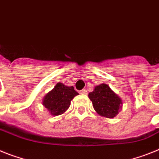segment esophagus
Instances as JSON below:
<instances>
[{
    "instance_id": "esophagus-1",
    "label": "esophagus",
    "mask_w": 159,
    "mask_h": 159,
    "mask_svg": "<svg viewBox=\"0 0 159 159\" xmlns=\"http://www.w3.org/2000/svg\"><path fill=\"white\" fill-rule=\"evenodd\" d=\"M80 94H87V90L86 89H82L81 91H80Z\"/></svg>"
}]
</instances>
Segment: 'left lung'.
<instances>
[{"label":"left lung","mask_w":159,"mask_h":159,"mask_svg":"<svg viewBox=\"0 0 159 159\" xmlns=\"http://www.w3.org/2000/svg\"><path fill=\"white\" fill-rule=\"evenodd\" d=\"M89 97L95 111L104 117L113 118L122 108L121 98L106 84L95 87L94 90L89 93Z\"/></svg>","instance_id":"left-lung-1"}]
</instances>
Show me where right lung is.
I'll return each mask as SVG.
<instances>
[{
    "label": "right lung",
    "mask_w": 159,
    "mask_h": 159,
    "mask_svg": "<svg viewBox=\"0 0 159 159\" xmlns=\"http://www.w3.org/2000/svg\"><path fill=\"white\" fill-rule=\"evenodd\" d=\"M79 95L72 86L58 83L55 88L45 95L43 105L52 116H59L66 112L70 105V100Z\"/></svg>",
    "instance_id": "add662e5"
}]
</instances>
